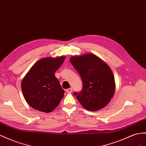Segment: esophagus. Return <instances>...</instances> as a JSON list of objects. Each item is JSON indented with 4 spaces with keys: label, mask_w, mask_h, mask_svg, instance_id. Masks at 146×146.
<instances>
[{
    "label": "esophagus",
    "mask_w": 146,
    "mask_h": 146,
    "mask_svg": "<svg viewBox=\"0 0 146 146\" xmlns=\"http://www.w3.org/2000/svg\"><path fill=\"white\" fill-rule=\"evenodd\" d=\"M72 91H73V89L72 88H69V89H67L66 90V92H68V93H71L72 92Z\"/></svg>",
    "instance_id": "esophagus-1"
}]
</instances>
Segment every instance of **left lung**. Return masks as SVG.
Here are the masks:
<instances>
[{
	"label": "left lung",
	"instance_id": "1",
	"mask_svg": "<svg viewBox=\"0 0 146 146\" xmlns=\"http://www.w3.org/2000/svg\"><path fill=\"white\" fill-rule=\"evenodd\" d=\"M70 61L83 81L82 91L74 92L81 106L91 111L106 107L115 91V78L110 67L92 54L73 56Z\"/></svg>",
	"mask_w": 146,
	"mask_h": 146
}]
</instances>
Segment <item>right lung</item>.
Wrapping results in <instances>:
<instances>
[{"label": "right lung", "mask_w": 146, "mask_h": 146, "mask_svg": "<svg viewBox=\"0 0 146 146\" xmlns=\"http://www.w3.org/2000/svg\"><path fill=\"white\" fill-rule=\"evenodd\" d=\"M65 59L42 58L37 61L21 81V90L26 101L33 109L51 112L58 106L64 96V90L55 76Z\"/></svg>", "instance_id": "add662e5"}]
</instances>
